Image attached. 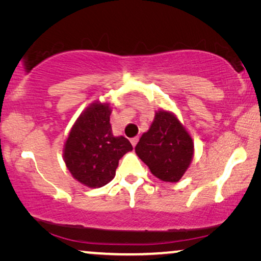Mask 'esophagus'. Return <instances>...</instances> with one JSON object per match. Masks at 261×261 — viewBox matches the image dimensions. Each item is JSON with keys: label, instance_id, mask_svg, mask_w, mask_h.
<instances>
[{"label": "esophagus", "instance_id": "1", "mask_svg": "<svg viewBox=\"0 0 261 261\" xmlns=\"http://www.w3.org/2000/svg\"><path fill=\"white\" fill-rule=\"evenodd\" d=\"M138 141H139V138H138V137H135V138H133V139H130L132 146H133V147H135V146H137V144H138Z\"/></svg>", "mask_w": 261, "mask_h": 261}]
</instances>
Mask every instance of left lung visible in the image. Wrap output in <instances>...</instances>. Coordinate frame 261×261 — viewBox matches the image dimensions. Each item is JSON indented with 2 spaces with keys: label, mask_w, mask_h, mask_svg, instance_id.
Returning <instances> with one entry per match:
<instances>
[{
  "label": "left lung",
  "mask_w": 261,
  "mask_h": 261,
  "mask_svg": "<svg viewBox=\"0 0 261 261\" xmlns=\"http://www.w3.org/2000/svg\"><path fill=\"white\" fill-rule=\"evenodd\" d=\"M135 153L154 177L177 183L194 158V140L173 113L155 112L154 120L135 146Z\"/></svg>",
  "instance_id": "obj_1"
}]
</instances>
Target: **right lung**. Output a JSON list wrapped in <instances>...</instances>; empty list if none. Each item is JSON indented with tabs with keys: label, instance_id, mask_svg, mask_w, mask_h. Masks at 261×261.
<instances>
[{
	"label": "right lung",
	"instance_id": "add662e5",
	"mask_svg": "<svg viewBox=\"0 0 261 261\" xmlns=\"http://www.w3.org/2000/svg\"><path fill=\"white\" fill-rule=\"evenodd\" d=\"M110 114L108 102L91 103L78 116L64 144L67 170L88 188H101L113 180L119 160L133 149L128 139L113 134Z\"/></svg>",
	"mask_w": 261,
	"mask_h": 261
}]
</instances>
